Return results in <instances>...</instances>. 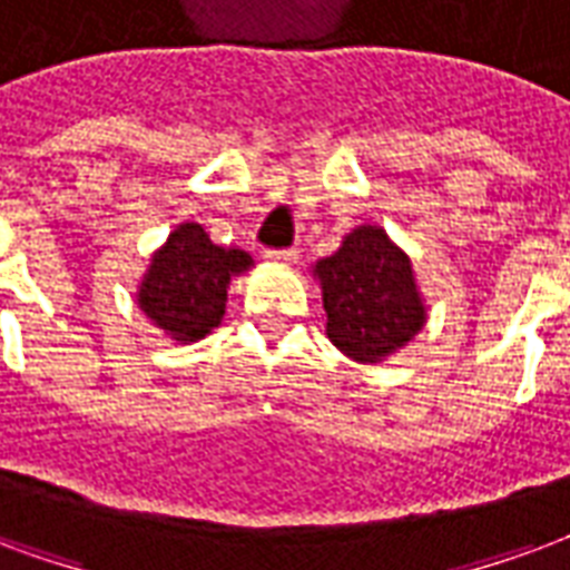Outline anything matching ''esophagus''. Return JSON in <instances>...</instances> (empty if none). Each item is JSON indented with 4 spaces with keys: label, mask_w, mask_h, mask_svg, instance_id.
Listing matches in <instances>:
<instances>
[{
    "label": "esophagus",
    "mask_w": 570,
    "mask_h": 570,
    "mask_svg": "<svg viewBox=\"0 0 570 570\" xmlns=\"http://www.w3.org/2000/svg\"><path fill=\"white\" fill-rule=\"evenodd\" d=\"M264 257H267V261H276V264H294V261H297V248H267Z\"/></svg>",
    "instance_id": "34e87169"
}]
</instances>
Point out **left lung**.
<instances>
[{"label":"left lung","mask_w":570,"mask_h":570,"mask_svg":"<svg viewBox=\"0 0 570 570\" xmlns=\"http://www.w3.org/2000/svg\"><path fill=\"white\" fill-rule=\"evenodd\" d=\"M327 336L355 361H382L425 325L410 257L380 227H358L315 264Z\"/></svg>","instance_id":"obj_1"}]
</instances>
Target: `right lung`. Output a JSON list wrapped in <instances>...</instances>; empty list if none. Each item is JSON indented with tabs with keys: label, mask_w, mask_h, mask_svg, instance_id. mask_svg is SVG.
Masks as SVG:
<instances>
[{
	"label": "right lung",
	"mask_w": 570,
	"mask_h": 570,
	"mask_svg": "<svg viewBox=\"0 0 570 570\" xmlns=\"http://www.w3.org/2000/svg\"><path fill=\"white\" fill-rule=\"evenodd\" d=\"M248 264L252 257L245 252L215 245L199 224H181L154 255L139 288V306L154 318V325L176 340L194 343L218 327L227 303V282Z\"/></svg>",
	"instance_id": "add662e5"
}]
</instances>
